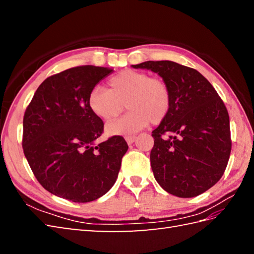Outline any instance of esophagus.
<instances>
[{
  "mask_svg": "<svg viewBox=\"0 0 254 254\" xmlns=\"http://www.w3.org/2000/svg\"><path fill=\"white\" fill-rule=\"evenodd\" d=\"M135 136H126V141L128 145H131L134 143V141H135Z\"/></svg>",
  "mask_w": 254,
  "mask_h": 254,
  "instance_id": "1",
  "label": "esophagus"
}]
</instances>
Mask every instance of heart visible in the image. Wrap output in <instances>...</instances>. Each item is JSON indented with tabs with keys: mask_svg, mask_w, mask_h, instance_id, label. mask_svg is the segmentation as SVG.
Here are the masks:
<instances>
[{
	"mask_svg": "<svg viewBox=\"0 0 254 254\" xmlns=\"http://www.w3.org/2000/svg\"><path fill=\"white\" fill-rule=\"evenodd\" d=\"M109 89L100 86L93 88L88 105L97 117L111 120L124 110V117L107 123L109 135H131L152 124H159L168 116L171 107V93L168 85L159 77L147 73L123 69L108 80Z\"/></svg>",
	"mask_w": 254,
	"mask_h": 254,
	"instance_id": "b5f03b06",
	"label": "heart"
}]
</instances>
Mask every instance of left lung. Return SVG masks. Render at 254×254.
<instances>
[{
  "mask_svg": "<svg viewBox=\"0 0 254 254\" xmlns=\"http://www.w3.org/2000/svg\"><path fill=\"white\" fill-rule=\"evenodd\" d=\"M132 66L157 73L171 93L168 116L152 132L150 166L156 181L179 197L207 191L224 175L231 150L229 116L223 100L194 68L172 61Z\"/></svg>",
  "mask_w": 254,
  "mask_h": 254,
  "instance_id": "obj_1",
  "label": "left lung"
}]
</instances>
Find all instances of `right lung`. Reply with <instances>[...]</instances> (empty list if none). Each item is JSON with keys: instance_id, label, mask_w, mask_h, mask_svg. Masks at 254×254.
Returning <instances> with one entry per match:
<instances>
[{"instance_id": "right-lung-1", "label": "right lung", "mask_w": 254, "mask_h": 254, "mask_svg": "<svg viewBox=\"0 0 254 254\" xmlns=\"http://www.w3.org/2000/svg\"><path fill=\"white\" fill-rule=\"evenodd\" d=\"M112 69L84 65L45 79L27 107L23 149L47 191L76 203L91 202L110 190L128 148L112 136L95 144L104 122L91 111L88 96Z\"/></svg>"}]
</instances>
